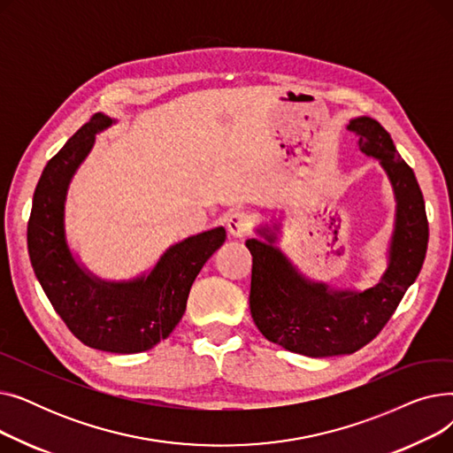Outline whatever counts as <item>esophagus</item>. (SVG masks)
I'll return each mask as SVG.
<instances>
[{
    "label": "esophagus",
    "instance_id": "1",
    "mask_svg": "<svg viewBox=\"0 0 453 453\" xmlns=\"http://www.w3.org/2000/svg\"><path fill=\"white\" fill-rule=\"evenodd\" d=\"M251 226L250 214L244 211H233L227 214V231L234 239H242Z\"/></svg>",
    "mask_w": 453,
    "mask_h": 453
}]
</instances>
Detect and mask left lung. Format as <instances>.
<instances>
[{"label":"left lung","mask_w":453,"mask_h":453,"mask_svg":"<svg viewBox=\"0 0 453 453\" xmlns=\"http://www.w3.org/2000/svg\"><path fill=\"white\" fill-rule=\"evenodd\" d=\"M349 130L358 135L362 154L378 159L396 203L382 277L358 290L304 275L277 246L279 222L257 226V239L246 241L253 257L250 308L257 328L268 342L312 358L352 354L376 338L418 277L430 234L415 173L388 130L367 115L350 119Z\"/></svg>","instance_id":"obj_1"}]
</instances>
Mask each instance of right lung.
I'll list each match as a JSON object with an SVG mask.
<instances>
[{"label": "right lung", "instance_id": "add662e5", "mask_svg": "<svg viewBox=\"0 0 453 453\" xmlns=\"http://www.w3.org/2000/svg\"><path fill=\"white\" fill-rule=\"evenodd\" d=\"M115 123L95 113L45 165L33 196L27 248L40 287L75 338L91 349L135 354L152 349L176 328L196 275L226 241V227L187 236L132 279L110 280L86 268L67 241V193L95 137Z\"/></svg>", "mask_w": 453, "mask_h": 453}]
</instances>
